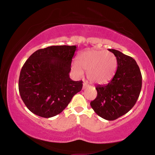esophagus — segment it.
I'll return each instance as SVG.
<instances>
[{
  "label": "esophagus",
  "instance_id": "1",
  "mask_svg": "<svg viewBox=\"0 0 155 155\" xmlns=\"http://www.w3.org/2000/svg\"><path fill=\"white\" fill-rule=\"evenodd\" d=\"M88 83L87 82H84L83 83V90H85V89L87 88L88 87Z\"/></svg>",
  "mask_w": 155,
  "mask_h": 155
}]
</instances>
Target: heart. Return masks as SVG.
<instances>
[{
    "mask_svg": "<svg viewBox=\"0 0 155 155\" xmlns=\"http://www.w3.org/2000/svg\"><path fill=\"white\" fill-rule=\"evenodd\" d=\"M117 65V58L112 52L88 50L80 54L78 62H73L72 68L79 76L83 74V69L87 72V77L90 82L103 84L113 77Z\"/></svg>",
    "mask_w": 155,
    "mask_h": 155,
    "instance_id": "1",
    "label": "heart"
}]
</instances>
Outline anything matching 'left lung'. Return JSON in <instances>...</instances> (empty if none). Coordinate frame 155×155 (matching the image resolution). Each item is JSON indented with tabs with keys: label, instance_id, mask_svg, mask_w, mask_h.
<instances>
[{
	"label": "left lung",
	"instance_id": "1",
	"mask_svg": "<svg viewBox=\"0 0 155 155\" xmlns=\"http://www.w3.org/2000/svg\"><path fill=\"white\" fill-rule=\"evenodd\" d=\"M116 57V72L107 85L96 87L97 96L90 103L100 117L114 120L128 113L140 96L142 77L135 60L115 49H109Z\"/></svg>",
	"mask_w": 155,
	"mask_h": 155
}]
</instances>
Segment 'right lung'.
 Masks as SVG:
<instances>
[{
	"instance_id": "right-lung-1",
	"label": "right lung",
	"mask_w": 155,
	"mask_h": 155,
	"mask_svg": "<svg viewBox=\"0 0 155 155\" xmlns=\"http://www.w3.org/2000/svg\"><path fill=\"white\" fill-rule=\"evenodd\" d=\"M76 46H52L31 54L20 71L18 89L25 105L38 116L51 117L65 109L82 90L69 77Z\"/></svg>"
}]
</instances>
